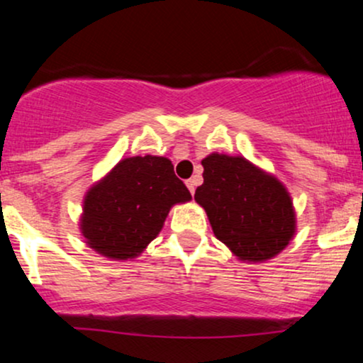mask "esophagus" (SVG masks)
<instances>
[{
	"mask_svg": "<svg viewBox=\"0 0 363 363\" xmlns=\"http://www.w3.org/2000/svg\"><path fill=\"white\" fill-rule=\"evenodd\" d=\"M186 186H187V189H189V193L194 196V191H196V179H189V181H186Z\"/></svg>",
	"mask_w": 363,
	"mask_h": 363,
	"instance_id": "34e87169",
	"label": "esophagus"
}]
</instances>
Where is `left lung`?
Masks as SVG:
<instances>
[{"label":"left lung","instance_id":"obj_1","mask_svg":"<svg viewBox=\"0 0 363 363\" xmlns=\"http://www.w3.org/2000/svg\"><path fill=\"white\" fill-rule=\"evenodd\" d=\"M201 165L203 184L194 199L205 208L216 239L244 262L278 256L297 232L285 184L240 155L213 152Z\"/></svg>","mask_w":363,"mask_h":363}]
</instances>
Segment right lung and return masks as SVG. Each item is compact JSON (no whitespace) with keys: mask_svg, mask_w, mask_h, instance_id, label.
<instances>
[{"mask_svg":"<svg viewBox=\"0 0 363 363\" xmlns=\"http://www.w3.org/2000/svg\"><path fill=\"white\" fill-rule=\"evenodd\" d=\"M187 201L191 193L169 158L128 157L86 191L80 232L107 259H135L160 234L170 208Z\"/></svg>","mask_w":363,"mask_h":363,"instance_id":"obj_1","label":"right lung"}]
</instances>
